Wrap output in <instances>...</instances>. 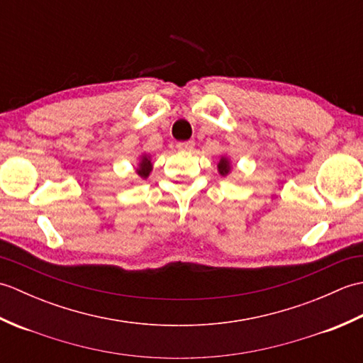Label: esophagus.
I'll return each mask as SVG.
<instances>
[{
  "label": "esophagus",
  "instance_id": "34e87169",
  "mask_svg": "<svg viewBox=\"0 0 363 363\" xmlns=\"http://www.w3.org/2000/svg\"><path fill=\"white\" fill-rule=\"evenodd\" d=\"M195 148V142L194 140H187V142H179L177 143V150L181 151H191Z\"/></svg>",
  "mask_w": 363,
  "mask_h": 363
}]
</instances>
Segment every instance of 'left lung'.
Masks as SVG:
<instances>
[{"label":"left lung","mask_w":363,"mask_h":363,"mask_svg":"<svg viewBox=\"0 0 363 363\" xmlns=\"http://www.w3.org/2000/svg\"><path fill=\"white\" fill-rule=\"evenodd\" d=\"M218 173L221 176H228L230 173V169H233V165H230V160L226 156H221L218 160Z\"/></svg>","instance_id":"8db88e82"}]
</instances>
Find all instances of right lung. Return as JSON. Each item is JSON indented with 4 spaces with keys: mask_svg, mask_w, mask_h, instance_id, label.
Wrapping results in <instances>:
<instances>
[{
    "mask_svg": "<svg viewBox=\"0 0 363 363\" xmlns=\"http://www.w3.org/2000/svg\"><path fill=\"white\" fill-rule=\"evenodd\" d=\"M151 172H152L151 156H150V154H142L140 160H138V165L135 168V173L138 174V177H142V179H146V177L150 176Z\"/></svg>",
    "mask_w": 363,
    "mask_h": 363,
    "instance_id": "obj_1",
    "label": "right lung"
}]
</instances>
